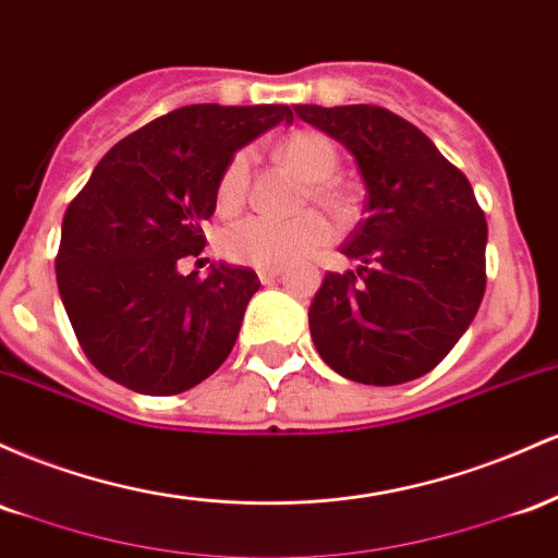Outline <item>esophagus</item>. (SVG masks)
<instances>
[{
  "label": "esophagus",
  "instance_id": "esophagus-1",
  "mask_svg": "<svg viewBox=\"0 0 558 558\" xmlns=\"http://www.w3.org/2000/svg\"><path fill=\"white\" fill-rule=\"evenodd\" d=\"M281 274H284V268H279V266L258 268V279L263 281V284H271V281H277Z\"/></svg>",
  "mask_w": 558,
  "mask_h": 558
}]
</instances>
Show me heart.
Masks as SVG:
<instances>
[{
	"label": "heart",
	"mask_w": 558,
	"mask_h": 558,
	"mask_svg": "<svg viewBox=\"0 0 558 558\" xmlns=\"http://www.w3.org/2000/svg\"><path fill=\"white\" fill-rule=\"evenodd\" d=\"M279 158L311 181L313 203L322 205L331 216L348 221L353 213V199L335 179L340 158L337 149L324 134L298 131L279 144ZM250 184V153H236L218 179V208L236 210L245 203ZM335 240V229L322 213H303L292 221H277L268 216H247L223 229L218 247L229 260L245 266H287L308 258Z\"/></svg>",
	"instance_id": "b5f03b06"
}]
</instances>
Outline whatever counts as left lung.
I'll return each instance as SVG.
<instances>
[{"label":"left lung","instance_id":"obj_1","mask_svg":"<svg viewBox=\"0 0 558 558\" xmlns=\"http://www.w3.org/2000/svg\"><path fill=\"white\" fill-rule=\"evenodd\" d=\"M345 144L366 184V218L308 311L318 355L361 385H403L453 350L485 295L487 223L472 184L414 123L377 105H295Z\"/></svg>","mask_w":558,"mask_h":558}]
</instances>
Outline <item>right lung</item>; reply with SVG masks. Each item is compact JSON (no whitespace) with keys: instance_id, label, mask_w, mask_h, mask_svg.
Masks as SVG:
<instances>
[{"instance_id":"obj_1","label":"right lung","mask_w":558,"mask_h":558,"mask_svg":"<svg viewBox=\"0 0 558 558\" xmlns=\"http://www.w3.org/2000/svg\"><path fill=\"white\" fill-rule=\"evenodd\" d=\"M281 121L292 123L287 105H186L97 162L62 218L54 271L99 374L142 396H177L229 359L258 277L227 263L184 277L179 260L203 253V221L236 149Z\"/></svg>"}]
</instances>
